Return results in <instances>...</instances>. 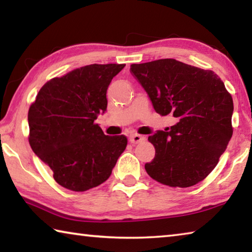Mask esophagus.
<instances>
[{
  "mask_svg": "<svg viewBox=\"0 0 252 252\" xmlns=\"http://www.w3.org/2000/svg\"><path fill=\"white\" fill-rule=\"evenodd\" d=\"M144 140H146V138H144L143 135H140V134H136V133H132L129 136V141L131 143H133V144L142 142V141H144Z\"/></svg>",
  "mask_w": 252,
  "mask_h": 252,
  "instance_id": "1",
  "label": "esophagus"
}]
</instances>
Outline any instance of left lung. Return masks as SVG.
Here are the masks:
<instances>
[{"label": "left lung", "mask_w": 252, "mask_h": 252, "mask_svg": "<svg viewBox=\"0 0 252 252\" xmlns=\"http://www.w3.org/2000/svg\"><path fill=\"white\" fill-rule=\"evenodd\" d=\"M132 72L160 116L178 122L148 138L156 149L147 173L169 187L202 181L218 164L232 136V96L211 70L174 59L131 64Z\"/></svg>", "instance_id": "left-lung-1"}]
</instances>
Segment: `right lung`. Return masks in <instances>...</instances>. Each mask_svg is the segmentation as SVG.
Masks as SVG:
<instances>
[{
    "label": "right lung",
    "instance_id": "1",
    "mask_svg": "<svg viewBox=\"0 0 252 252\" xmlns=\"http://www.w3.org/2000/svg\"><path fill=\"white\" fill-rule=\"evenodd\" d=\"M125 66L90 64L51 79L30 106V146L65 189L100 186L126 150V135H105L94 122L106 110L109 84Z\"/></svg>",
    "mask_w": 252,
    "mask_h": 252
}]
</instances>
